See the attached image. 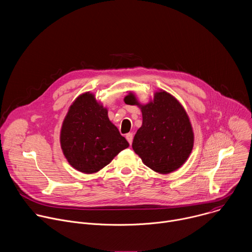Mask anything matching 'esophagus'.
I'll use <instances>...</instances> for the list:
<instances>
[{
    "label": "esophagus",
    "instance_id": "1",
    "mask_svg": "<svg viewBox=\"0 0 252 252\" xmlns=\"http://www.w3.org/2000/svg\"><path fill=\"white\" fill-rule=\"evenodd\" d=\"M126 140L128 141L129 145H131V142H132V138H133V134H132L131 132H129V133H126Z\"/></svg>",
    "mask_w": 252,
    "mask_h": 252
}]
</instances>
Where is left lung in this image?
<instances>
[{
	"instance_id": "obj_1",
	"label": "left lung",
	"mask_w": 252,
	"mask_h": 252,
	"mask_svg": "<svg viewBox=\"0 0 252 252\" xmlns=\"http://www.w3.org/2000/svg\"><path fill=\"white\" fill-rule=\"evenodd\" d=\"M125 100L138 105L142 113V126L132 141L142 162L161 174L181 167L193 148L192 127L183 105L164 91L156 93L147 104H140L131 93Z\"/></svg>"
}]
</instances>
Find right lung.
Returning <instances> with one entry per match:
<instances>
[{
  "mask_svg": "<svg viewBox=\"0 0 252 252\" xmlns=\"http://www.w3.org/2000/svg\"><path fill=\"white\" fill-rule=\"evenodd\" d=\"M61 147L74 168L94 173L128 148V142L109 120L107 110L86 93L69 106L62 126Z\"/></svg>",
  "mask_w": 252,
  "mask_h": 252,
  "instance_id": "add662e5",
  "label": "right lung"
}]
</instances>
